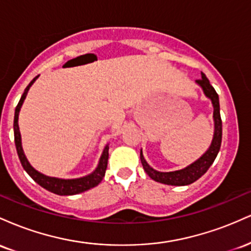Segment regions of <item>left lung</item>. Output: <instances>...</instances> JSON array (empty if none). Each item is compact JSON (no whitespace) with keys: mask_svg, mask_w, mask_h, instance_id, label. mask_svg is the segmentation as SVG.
Returning <instances> with one entry per match:
<instances>
[{"mask_svg":"<svg viewBox=\"0 0 251 251\" xmlns=\"http://www.w3.org/2000/svg\"><path fill=\"white\" fill-rule=\"evenodd\" d=\"M198 85L203 88L204 94L211 100L212 106H214V122H215V132H214V139H212L211 145L208 149L200 159L196 160L191 165L186 166L185 169L178 170V171L172 172H159L157 170L152 169L151 166L146 163L144 159L143 152L140 151V160H142L143 168L145 172L148 174L152 179L155 181H159L162 184L166 185H175V186H183L189 185V184L194 183L197 179L208 171L210 166L212 165L214 160L217 157L218 152L221 149L222 143V119L220 113V99H218V94L216 93L215 88L210 85L208 77L205 74L201 73V79L196 81Z\"/></svg>","mask_w":251,"mask_h":251,"instance_id":"obj_1","label":"left lung"}]
</instances>
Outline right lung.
<instances>
[{
	"label": "right lung",
	"instance_id": "obj_1",
	"mask_svg": "<svg viewBox=\"0 0 251 251\" xmlns=\"http://www.w3.org/2000/svg\"><path fill=\"white\" fill-rule=\"evenodd\" d=\"M37 77H39V75L34 77V79L30 81L29 85L25 87L24 94H22L21 99H20V101L17 103L15 108V117H14V138H15V146H16L17 154H19V158H20V162H21L22 166H24V169L25 170V172H27V174L29 175L30 177L33 178L37 184H39V185H41L42 188L48 190V191L60 196H72V195L81 194V192H85L87 191V190L97 186L98 184L102 180V178L105 177L106 169H107L109 148L108 145L105 146L101 157H100L99 164H98V168L94 170L91 175L85 176V177L76 178V179H60V178H55V177H48V176H45L40 174L39 171H36V170L30 165L24 153V149H22V144H21V134H20L19 123L17 122H19V113H20V109H21L22 103H24L25 97H27V93L28 91H29L30 86L33 85L34 81H35Z\"/></svg>",
	"mask_w": 251,
	"mask_h": 251
}]
</instances>
